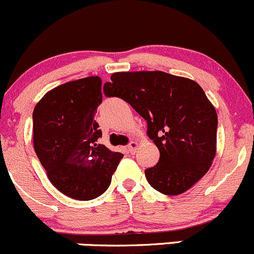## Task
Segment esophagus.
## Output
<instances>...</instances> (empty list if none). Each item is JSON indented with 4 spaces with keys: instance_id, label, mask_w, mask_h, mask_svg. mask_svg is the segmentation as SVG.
<instances>
[{
    "instance_id": "obj_1",
    "label": "esophagus",
    "mask_w": 254,
    "mask_h": 254,
    "mask_svg": "<svg viewBox=\"0 0 254 254\" xmlns=\"http://www.w3.org/2000/svg\"><path fill=\"white\" fill-rule=\"evenodd\" d=\"M137 147H138V142L137 141H131L129 144H127V152L130 153V154H135Z\"/></svg>"
}]
</instances>
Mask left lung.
I'll use <instances>...</instances> for the list:
<instances>
[{
	"label": "left lung",
	"mask_w": 254,
	"mask_h": 254,
	"mask_svg": "<svg viewBox=\"0 0 254 254\" xmlns=\"http://www.w3.org/2000/svg\"><path fill=\"white\" fill-rule=\"evenodd\" d=\"M105 95L127 101L147 121V135L160 152L148 183L166 195L190 189L212 165L217 150V112L194 80L163 71L116 72Z\"/></svg>",
	"instance_id": "obj_1"
}]
</instances>
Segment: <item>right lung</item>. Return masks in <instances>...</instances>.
<instances>
[{
  "label": "right lung",
  "mask_w": 254,
  "mask_h": 254,
  "mask_svg": "<svg viewBox=\"0 0 254 254\" xmlns=\"http://www.w3.org/2000/svg\"><path fill=\"white\" fill-rule=\"evenodd\" d=\"M97 76L52 89L33 110V148L52 185L76 200H91L111 185L123 154L97 143L102 102Z\"/></svg>",
  "instance_id": "1"
}]
</instances>
